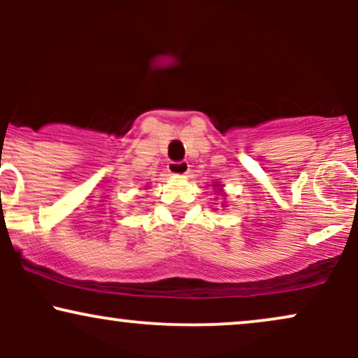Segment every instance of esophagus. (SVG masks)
I'll return each mask as SVG.
<instances>
[{"instance_id":"34e87169","label":"esophagus","mask_w":358,"mask_h":358,"mask_svg":"<svg viewBox=\"0 0 358 358\" xmlns=\"http://www.w3.org/2000/svg\"><path fill=\"white\" fill-rule=\"evenodd\" d=\"M168 173L170 175H175V176H183L188 173V170H190V165H188V162H170L166 166Z\"/></svg>"}]
</instances>
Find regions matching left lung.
Masks as SVG:
<instances>
[{"label": "left lung", "mask_w": 358, "mask_h": 358, "mask_svg": "<svg viewBox=\"0 0 358 358\" xmlns=\"http://www.w3.org/2000/svg\"><path fill=\"white\" fill-rule=\"evenodd\" d=\"M213 187H220V185H217V183H215V185H213ZM220 190H222V188H220Z\"/></svg>", "instance_id": "1"}]
</instances>
